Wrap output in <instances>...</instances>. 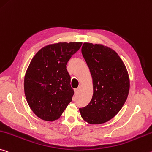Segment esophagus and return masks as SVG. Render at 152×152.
I'll use <instances>...</instances> for the list:
<instances>
[{"label":"esophagus","instance_id":"1","mask_svg":"<svg viewBox=\"0 0 152 152\" xmlns=\"http://www.w3.org/2000/svg\"><path fill=\"white\" fill-rule=\"evenodd\" d=\"M79 90H80V88H76V89H75V90H74V93H75L76 95H77V94L78 93Z\"/></svg>","mask_w":152,"mask_h":152}]
</instances>
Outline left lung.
<instances>
[{
  "mask_svg": "<svg viewBox=\"0 0 152 152\" xmlns=\"http://www.w3.org/2000/svg\"><path fill=\"white\" fill-rule=\"evenodd\" d=\"M82 54L92 76L93 94L90 103L79 109L81 116L91 124L105 123L126 102L130 88L128 72L117 53L106 46L85 42Z\"/></svg>",
  "mask_w": 152,
  "mask_h": 152,
  "instance_id": "left-lung-1",
  "label": "left lung"
}]
</instances>
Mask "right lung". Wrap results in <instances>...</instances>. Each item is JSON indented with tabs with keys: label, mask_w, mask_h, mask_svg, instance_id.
I'll use <instances>...</instances> for the list:
<instances>
[{
	"label": "right lung",
	"mask_w": 152,
	"mask_h": 152,
	"mask_svg": "<svg viewBox=\"0 0 152 152\" xmlns=\"http://www.w3.org/2000/svg\"><path fill=\"white\" fill-rule=\"evenodd\" d=\"M81 42H60L37 53L24 77V93L32 112L45 121L59 119L72 102L74 90L66 65Z\"/></svg>",
	"instance_id": "right-lung-1"
}]
</instances>
